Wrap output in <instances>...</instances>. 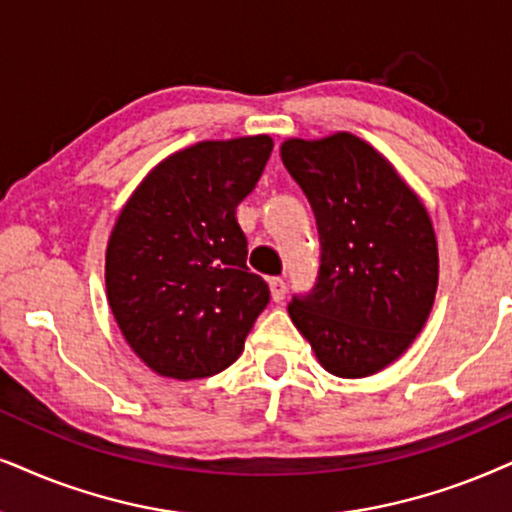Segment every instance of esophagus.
Instances as JSON below:
<instances>
[{"mask_svg":"<svg viewBox=\"0 0 512 512\" xmlns=\"http://www.w3.org/2000/svg\"><path fill=\"white\" fill-rule=\"evenodd\" d=\"M269 290H271V300L281 302L286 297V281L283 278H269Z\"/></svg>","mask_w":512,"mask_h":512,"instance_id":"34e87169","label":"esophagus"}]
</instances>
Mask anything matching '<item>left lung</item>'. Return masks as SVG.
<instances>
[{
    "mask_svg": "<svg viewBox=\"0 0 512 512\" xmlns=\"http://www.w3.org/2000/svg\"><path fill=\"white\" fill-rule=\"evenodd\" d=\"M281 160L312 203L321 238L319 281L288 304L290 319L328 373L383 371L435 304L439 252L428 210L357 134L286 139Z\"/></svg>",
    "mask_w": 512,
    "mask_h": 512,
    "instance_id": "left-lung-1",
    "label": "left lung"
}]
</instances>
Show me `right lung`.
I'll list each match as a JSON object with an SVG mask.
<instances>
[{"mask_svg":"<svg viewBox=\"0 0 512 512\" xmlns=\"http://www.w3.org/2000/svg\"><path fill=\"white\" fill-rule=\"evenodd\" d=\"M271 148L267 134L181 148L141 179L115 219L108 304L129 349L163 378L224 371L267 307V283L245 264L236 208Z\"/></svg>","mask_w":512,"mask_h":512,"instance_id":"obj_1","label":"right lung"}]
</instances>
